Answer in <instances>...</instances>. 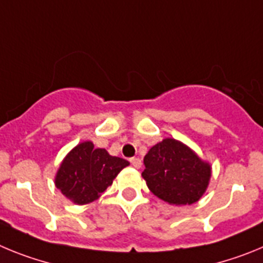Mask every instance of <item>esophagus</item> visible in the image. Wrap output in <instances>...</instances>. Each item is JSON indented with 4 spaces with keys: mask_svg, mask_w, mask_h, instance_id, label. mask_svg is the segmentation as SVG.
Listing matches in <instances>:
<instances>
[{
    "mask_svg": "<svg viewBox=\"0 0 263 263\" xmlns=\"http://www.w3.org/2000/svg\"><path fill=\"white\" fill-rule=\"evenodd\" d=\"M130 163L133 164V167H136V168H139L141 167V159L139 158H130Z\"/></svg>",
    "mask_w": 263,
    "mask_h": 263,
    "instance_id": "esophagus-1",
    "label": "esophagus"
}]
</instances>
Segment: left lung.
<instances>
[{
  "label": "left lung",
  "instance_id": "left-lung-1",
  "mask_svg": "<svg viewBox=\"0 0 263 263\" xmlns=\"http://www.w3.org/2000/svg\"><path fill=\"white\" fill-rule=\"evenodd\" d=\"M143 164L142 176L148 190L170 204L196 203L208 187L210 164L173 138L153 146L143 158Z\"/></svg>",
  "mask_w": 263,
  "mask_h": 263
}]
</instances>
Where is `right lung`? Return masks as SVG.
<instances>
[{"label":"right lung","mask_w":263,"mask_h":263,"mask_svg":"<svg viewBox=\"0 0 263 263\" xmlns=\"http://www.w3.org/2000/svg\"><path fill=\"white\" fill-rule=\"evenodd\" d=\"M126 166L127 160L111 157L105 148H95L92 142H83L64 158L55 184L73 203L87 204L96 200Z\"/></svg>","instance_id":"right-lung-1"}]
</instances>
